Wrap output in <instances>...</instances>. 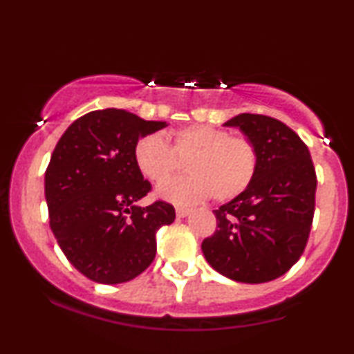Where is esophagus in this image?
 <instances>
[{
    "label": "esophagus",
    "instance_id": "34e87169",
    "mask_svg": "<svg viewBox=\"0 0 354 354\" xmlns=\"http://www.w3.org/2000/svg\"><path fill=\"white\" fill-rule=\"evenodd\" d=\"M189 208H183V206H178L176 208V216L178 218H186L189 214Z\"/></svg>",
    "mask_w": 354,
    "mask_h": 354
}]
</instances>
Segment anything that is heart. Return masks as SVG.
<instances>
[{
    "label": "heart",
    "instance_id": "b5f03b06",
    "mask_svg": "<svg viewBox=\"0 0 354 354\" xmlns=\"http://www.w3.org/2000/svg\"><path fill=\"white\" fill-rule=\"evenodd\" d=\"M189 160L188 177L158 186L161 200L174 205H193L213 194L228 201L241 194L256 171V149L250 140L205 124L178 129L166 141L158 135L141 138L135 146V163L146 180L161 183Z\"/></svg>",
    "mask_w": 354,
    "mask_h": 354
}]
</instances>
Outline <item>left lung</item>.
<instances>
[{
  "mask_svg": "<svg viewBox=\"0 0 354 354\" xmlns=\"http://www.w3.org/2000/svg\"><path fill=\"white\" fill-rule=\"evenodd\" d=\"M253 143L250 186L214 209L218 230L203 241L206 261L238 283L279 278L303 254L315 214L316 173L308 146L281 121L243 113L225 123Z\"/></svg>",
  "mask_w": 354,
  "mask_h": 354,
  "instance_id": "1",
  "label": "left lung"
}]
</instances>
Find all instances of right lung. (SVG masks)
Here are the masks:
<instances>
[{
    "mask_svg": "<svg viewBox=\"0 0 354 354\" xmlns=\"http://www.w3.org/2000/svg\"><path fill=\"white\" fill-rule=\"evenodd\" d=\"M166 126L98 109L71 123L51 154L44 173L51 231L91 281L118 284L143 273L156 254V231L176 218L165 201L138 205L151 185L135 163V146Z\"/></svg>",
    "mask_w": 354,
    "mask_h": 354,
    "instance_id": "add662e5",
    "label": "right lung"
}]
</instances>
